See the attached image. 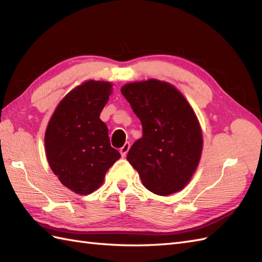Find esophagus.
<instances>
[{
    "instance_id": "obj_1",
    "label": "esophagus",
    "mask_w": 262,
    "mask_h": 262,
    "mask_svg": "<svg viewBox=\"0 0 262 262\" xmlns=\"http://www.w3.org/2000/svg\"><path fill=\"white\" fill-rule=\"evenodd\" d=\"M130 143L129 142H125L124 144H123V146L120 148V153H121V155H122V158H124L125 155H126V153L129 152V150H130Z\"/></svg>"
}]
</instances>
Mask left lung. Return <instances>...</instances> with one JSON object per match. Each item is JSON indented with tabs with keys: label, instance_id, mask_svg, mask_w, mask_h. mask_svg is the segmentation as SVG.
<instances>
[{
	"label": "left lung",
	"instance_id": "left-lung-1",
	"mask_svg": "<svg viewBox=\"0 0 262 262\" xmlns=\"http://www.w3.org/2000/svg\"><path fill=\"white\" fill-rule=\"evenodd\" d=\"M121 93L143 130L126 160L150 192L161 196L180 192L196 171L203 148L194 110L180 91L165 81L126 83Z\"/></svg>",
	"mask_w": 262,
	"mask_h": 262
}]
</instances>
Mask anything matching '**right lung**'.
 <instances>
[{
	"label": "right lung",
	"instance_id": "right-lung-1",
	"mask_svg": "<svg viewBox=\"0 0 262 262\" xmlns=\"http://www.w3.org/2000/svg\"><path fill=\"white\" fill-rule=\"evenodd\" d=\"M112 84L88 80L63 97L45 132L48 164L63 186L79 195L91 194L120 159L111 146L100 114Z\"/></svg>",
	"mask_w": 262,
	"mask_h": 262
}]
</instances>
